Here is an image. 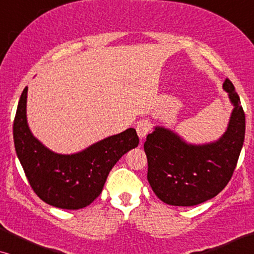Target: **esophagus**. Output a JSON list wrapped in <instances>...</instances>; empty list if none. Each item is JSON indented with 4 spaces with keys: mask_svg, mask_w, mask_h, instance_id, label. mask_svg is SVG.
<instances>
[{
    "mask_svg": "<svg viewBox=\"0 0 254 254\" xmlns=\"http://www.w3.org/2000/svg\"><path fill=\"white\" fill-rule=\"evenodd\" d=\"M150 129H151V124L149 123L148 120H141L138 121L136 125V131L140 138H143L147 136V134L150 131Z\"/></svg>",
    "mask_w": 254,
    "mask_h": 254,
    "instance_id": "1",
    "label": "esophagus"
}]
</instances>
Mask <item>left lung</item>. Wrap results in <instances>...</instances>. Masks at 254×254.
Here are the masks:
<instances>
[{"label": "left lung", "instance_id": "left-lung-1", "mask_svg": "<svg viewBox=\"0 0 254 254\" xmlns=\"http://www.w3.org/2000/svg\"><path fill=\"white\" fill-rule=\"evenodd\" d=\"M223 89L235 107L220 140L189 144L164 127H156L148 134L143 145L148 159L147 178L163 202L195 206L216 196L230 182L244 143L245 113L229 78Z\"/></svg>", "mask_w": 254, "mask_h": 254}]
</instances>
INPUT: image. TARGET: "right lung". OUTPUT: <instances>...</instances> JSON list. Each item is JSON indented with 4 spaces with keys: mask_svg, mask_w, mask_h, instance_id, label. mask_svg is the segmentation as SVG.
<instances>
[{
    "mask_svg": "<svg viewBox=\"0 0 254 254\" xmlns=\"http://www.w3.org/2000/svg\"><path fill=\"white\" fill-rule=\"evenodd\" d=\"M27 86L23 90L13 120L16 154L34 193L61 209H81L102 193L114 164L138 145L134 128L109 136L81 152L51 151L31 133L26 121Z\"/></svg>",
    "mask_w": 254,
    "mask_h": 254,
    "instance_id": "add662e5",
    "label": "right lung"
}]
</instances>
